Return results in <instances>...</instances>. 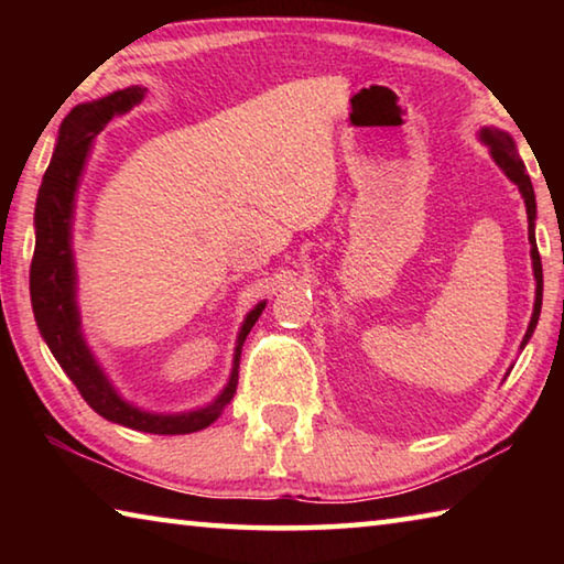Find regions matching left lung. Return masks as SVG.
Returning a JSON list of instances; mask_svg holds the SVG:
<instances>
[{"label": "left lung", "mask_w": 564, "mask_h": 564, "mask_svg": "<svg viewBox=\"0 0 564 564\" xmlns=\"http://www.w3.org/2000/svg\"><path fill=\"white\" fill-rule=\"evenodd\" d=\"M477 139L482 141L485 147L490 149V156L495 164L500 166V171L508 176L514 186L520 188V196L524 198V208H528V238H530V259H532V275H534V305H532V318L528 333L520 343V350L528 346V340L532 338L534 328H538L540 321V308H542V261L538 253V241H534V218H538V204H534V191H532V181L524 171L522 159L518 154V147H514V139L508 131H502L498 127H482L477 131Z\"/></svg>", "instance_id": "obj_1"}]
</instances>
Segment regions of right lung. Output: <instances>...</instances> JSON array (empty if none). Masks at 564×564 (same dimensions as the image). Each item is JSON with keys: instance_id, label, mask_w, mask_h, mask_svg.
Wrapping results in <instances>:
<instances>
[{"instance_id": "right-lung-1", "label": "right lung", "mask_w": 564, "mask_h": 564, "mask_svg": "<svg viewBox=\"0 0 564 564\" xmlns=\"http://www.w3.org/2000/svg\"><path fill=\"white\" fill-rule=\"evenodd\" d=\"M144 94V87L133 84L129 89H117L101 99L76 104L66 113L59 127V137H56L52 161L44 171L40 194H36V241L30 269V293L36 326H40L44 343L50 346L52 356L59 362L64 373L69 376L72 383L79 388L82 398L101 417L141 433L186 435L212 425L234 400L243 340L263 313L265 301H259L246 313L241 330L236 336L231 376H228V383L221 393L212 403L184 410V413H154V410H144L129 403L91 352L87 338H84L79 301H76L79 283H76V261L72 246L76 191H79L97 133L104 131L111 119L123 117V113L141 104Z\"/></svg>"}]
</instances>
